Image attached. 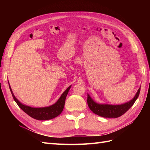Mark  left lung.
I'll list each match as a JSON object with an SVG mask.
<instances>
[{"label":"left lung","instance_id":"left-lung-1","mask_svg":"<svg viewBox=\"0 0 150 150\" xmlns=\"http://www.w3.org/2000/svg\"><path fill=\"white\" fill-rule=\"evenodd\" d=\"M140 91H141V87L136 93L135 97L131 100L122 104L113 105L97 103L93 100L89 94H88L87 103L90 109L97 115L104 118H117L122 115L133 106L137 99Z\"/></svg>","mask_w":150,"mask_h":150}]
</instances>
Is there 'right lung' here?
Segmentation results:
<instances>
[{
	"label": "right lung",
	"instance_id": "right-lung-1",
	"mask_svg": "<svg viewBox=\"0 0 150 150\" xmlns=\"http://www.w3.org/2000/svg\"><path fill=\"white\" fill-rule=\"evenodd\" d=\"M71 86H69L63 92L62 94L60 95V97L58 99V100H57L55 104L46 107L33 108L22 104L15 97L13 93L10 85H9V90L11 91L13 98L14 100L16 102V103L17 104L19 108H21L25 113H27L28 115L30 116L31 117H32L36 120H40L52 119L53 118L59 115L62 113V111L64 109V107L66 96L68 93L69 89L71 88Z\"/></svg>",
	"mask_w": 150,
	"mask_h": 150
}]
</instances>
